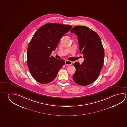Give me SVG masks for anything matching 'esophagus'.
I'll use <instances>...</instances> for the list:
<instances>
[{
    "label": "esophagus",
    "instance_id": "esophagus-1",
    "mask_svg": "<svg viewBox=\"0 0 127 127\" xmlns=\"http://www.w3.org/2000/svg\"><path fill=\"white\" fill-rule=\"evenodd\" d=\"M65 64L66 65H70L71 64H72V62L70 61L67 60L65 61Z\"/></svg>",
    "mask_w": 127,
    "mask_h": 127
}]
</instances>
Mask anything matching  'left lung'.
Returning a JSON list of instances; mask_svg holds the SVG:
<instances>
[{
	"instance_id": "8db88e82",
	"label": "left lung",
	"mask_w": 127,
	"mask_h": 127,
	"mask_svg": "<svg viewBox=\"0 0 127 127\" xmlns=\"http://www.w3.org/2000/svg\"><path fill=\"white\" fill-rule=\"evenodd\" d=\"M70 32L77 35L80 52L84 58L82 64L74 63L76 72L73 80L79 85H89L97 78L103 66L104 52L101 41L97 33L85 26L75 27Z\"/></svg>"
}]
</instances>
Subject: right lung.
<instances>
[{
  "label": "right lung",
  "mask_w": 127,
  "mask_h": 127,
  "mask_svg": "<svg viewBox=\"0 0 127 127\" xmlns=\"http://www.w3.org/2000/svg\"><path fill=\"white\" fill-rule=\"evenodd\" d=\"M72 28L70 25L47 23L34 34L27 48V64L36 81L49 83L56 77L65 61L50 54L56 49L61 37Z\"/></svg>",
  "instance_id": "obj_1"
}]
</instances>
